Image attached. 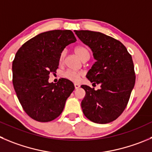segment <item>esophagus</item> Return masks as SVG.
I'll return each mask as SVG.
<instances>
[{
	"instance_id": "34e87169",
	"label": "esophagus",
	"mask_w": 152,
	"mask_h": 152,
	"mask_svg": "<svg viewBox=\"0 0 152 152\" xmlns=\"http://www.w3.org/2000/svg\"><path fill=\"white\" fill-rule=\"evenodd\" d=\"M79 87H80V85H79L78 83H75V89H77Z\"/></svg>"
}]
</instances>
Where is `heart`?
<instances>
[{"label": "heart", "instance_id": "1", "mask_svg": "<svg viewBox=\"0 0 152 152\" xmlns=\"http://www.w3.org/2000/svg\"><path fill=\"white\" fill-rule=\"evenodd\" d=\"M75 53L78 56V57L81 60L84 59L85 57H89V51L86 47L84 46H77L75 49ZM65 56H66V51L63 50L60 53V57H59V62L60 63H62L64 60ZM63 77L64 78L68 79L73 82H78L81 78L83 74L80 72H75V71L72 70H66L63 73Z\"/></svg>", "mask_w": 152, "mask_h": 152}]
</instances>
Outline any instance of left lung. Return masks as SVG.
<instances>
[{"instance_id":"1","label":"left lung","mask_w":152,"mask_h":152,"mask_svg":"<svg viewBox=\"0 0 152 152\" xmlns=\"http://www.w3.org/2000/svg\"><path fill=\"white\" fill-rule=\"evenodd\" d=\"M75 32L90 48L96 60L86 77L91 83L101 85L98 90L81 86L86 92L81 102L83 113L95 123H109L125 110L135 84L132 57L125 46L113 37L90 30Z\"/></svg>"}]
</instances>
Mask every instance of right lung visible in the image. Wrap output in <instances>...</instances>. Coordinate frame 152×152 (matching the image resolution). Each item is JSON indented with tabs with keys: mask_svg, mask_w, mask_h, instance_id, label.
<instances>
[{
	"mask_svg": "<svg viewBox=\"0 0 152 152\" xmlns=\"http://www.w3.org/2000/svg\"><path fill=\"white\" fill-rule=\"evenodd\" d=\"M76 41L71 30H50L30 39L17 51L12 83L23 109L34 120L50 122L63 112L75 86L66 78L49 83V75L58 69L60 53Z\"/></svg>",
	"mask_w": 152,
	"mask_h": 152,
	"instance_id": "obj_1",
	"label": "right lung"
}]
</instances>
